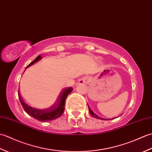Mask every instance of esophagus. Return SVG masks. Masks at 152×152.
I'll use <instances>...</instances> for the list:
<instances>
[{"label": "esophagus", "mask_w": 152, "mask_h": 152, "mask_svg": "<svg viewBox=\"0 0 152 152\" xmlns=\"http://www.w3.org/2000/svg\"><path fill=\"white\" fill-rule=\"evenodd\" d=\"M88 77H83V78H81L80 80H79L78 84H80V85L86 84V83H87V82H88Z\"/></svg>", "instance_id": "esophagus-1"}]
</instances>
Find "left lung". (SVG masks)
Returning <instances> with one entry per match:
<instances>
[{
	"label": "left lung",
	"mask_w": 152,
	"mask_h": 152,
	"mask_svg": "<svg viewBox=\"0 0 152 152\" xmlns=\"http://www.w3.org/2000/svg\"><path fill=\"white\" fill-rule=\"evenodd\" d=\"M88 108H89V113H90V114H91V115L93 116V117H94V118H96V119H102V120H107V119H104V118H102L99 117V116H98L97 115L95 114V113L93 112V110H92L91 109V108L89 107V105H88Z\"/></svg>",
	"instance_id": "obj_1"
}]
</instances>
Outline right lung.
Segmentation results:
<instances>
[{
	"label": "right lung",
	"mask_w": 152,
	"mask_h": 152,
	"mask_svg": "<svg viewBox=\"0 0 152 152\" xmlns=\"http://www.w3.org/2000/svg\"><path fill=\"white\" fill-rule=\"evenodd\" d=\"M41 59V56H38L36 59H35L33 62H31L28 64L26 68L33 65V64L37 63V61L40 60ZM72 90L73 89L71 88V87H69V88L63 89L62 90V91L61 92L59 96H58L56 102H55L52 106H50V107L44 109L37 108L28 105L27 103L25 102L24 101V100L22 99L20 95V93H19V91L18 96L19 101H20L24 110L26 112L28 115L40 121H50L59 118L62 115L64 110L65 100L69 93L72 91Z\"/></svg>",
	"instance_id": "right-lung-1"
}]
</instances>
